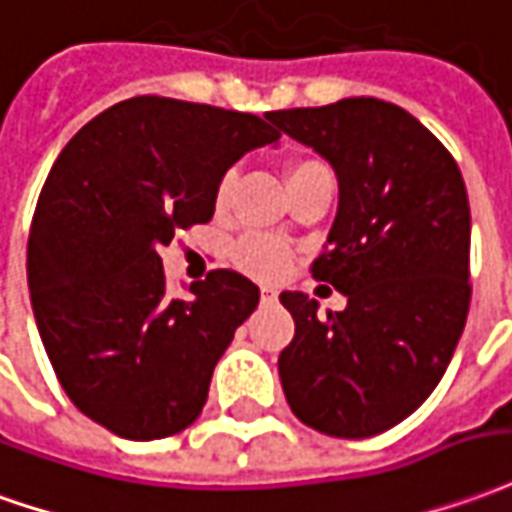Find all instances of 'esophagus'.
<instances>
[{"mask_svg": "<svg viewBox=\"0 0 512 512\" xmlns=\"http://www.w3.org/2000/svg\"><path fill=\"white\" fill-rule=\"evenodd\" d=\"M260 299H263V302H274V299H277V293L271 291V288H263V291H260Z\"/></svg>", "mask_w": 512, "mask_h": 512, "instance_id": "esophagus-1", "label": "esophagus"}]
</instances>
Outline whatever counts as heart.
<instances>
[{
    "label": "heart",
    "mask_w": 512,
    "mask_h": 512,
    "mask_svg": "<svg viewBox=\"0 0 512 512\" xmlns=\"http://www.w3.org/2000/svg\"><path fill=\"white\" fill-rule=\"evenodd\" d=\"M310 174H330V171L324 169L318 160H293L291 166H288V171H285L288 182L302 180V177H310ZM235 180H238L235 171H227V174L221 177L219 188H216V205H230L232 191H235ZM232 257H235V263L244 268V271H249V274H255V277H271V274L280 271L282 263H285V246H282L280 241H274V238H266V235H246V238H241V241L235 244Z\"/></svg>",
    "instance_id": "1"
}]
</instances>
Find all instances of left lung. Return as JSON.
I'll return each instance as SVG.
<instances>
[{"label": "left lung", "mask_w": 512, "mask_h": 512, "mask_svg": "<svg viewBox=\"0 0 512 512\" xmlns=\"http://www.w3.org/2000/svg\"><path fill=\"white\" fill-rule=\"evenodd\" d=\"M338 177L313 277L346 296L318 316L280 293L293 341L280 380L293 416L332 438L391 430L441 382L468 316L471 213L455 157L416 116L374 96L268 113Z\"/></svg>", "instance_id": "left-lung-1"}]
</instances>
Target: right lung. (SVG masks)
I'll return each instance as SVG.
<instances>
[{
  "label": "right lung",
  "instance_id": "obj_1",
  "mask_svg": "<svg viewBox=\"0 0 512 512\" xmlns=\"http://www.w3.org/2000/svg\"><path fill=\"white\" fill-rule=\"evenodd\" d=\"M277 138L268 116L135 96L57 155L32 216L27 282L57 380L96 424L155 441L202 413L260 288L219 268L191 282V299H171L157 252L213 219L227 169Z\"/></svg>",
  "mask_w": 512,
  "mask_h": 512
}]
</instances>
